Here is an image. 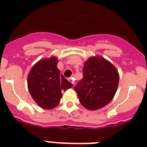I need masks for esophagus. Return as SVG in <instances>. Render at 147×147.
<instances>
[{"label":"esophagus","mask_w":147,"mask_h":147,"mask_svg":"<svg viewBox=\"0 0 147 147\" xmlns=\"http://www.w3.org/2000/svg\"><path fill=\"white\" fill-rule=\"evenodd\" d=\"M69 81L71 83V84H72V85H74V84H75V78H69Z\"/></svg>","instance_id":"esophagus-1"}]
</instances>
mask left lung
I'll return each instance as SVG.
<instances>
[{
    "label": "left lung",
    "instance_id": "8db88e82",
    "mask_svg": "<svg viewBox=\"0 0 147 147\" xmlns=\"http://www.w3.org/2000/svg\"><path fill=\"white\" fill-rule=\"evenodd\" d=\"M118 82V72L113 65L103 58L92 57L85 62L82 79L74 89L82 105L94 111L113 99Z\"/></svg>",
    "mask_w": 147,
    "mask_h": 147
}]
</instances>
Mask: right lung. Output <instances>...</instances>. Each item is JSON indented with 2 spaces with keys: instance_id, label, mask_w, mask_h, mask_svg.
Instances as JSON below:
<instances>
[{
  "instance_id": "right-lung-1",
  "label": "right lung",
  "mask_w": 147,
  "mask_h": 147,
  "mask_svg": "<svg viewBox=\"0 0 147 147\" xmlns=\"http://www.w3.org/2000/svg\"><path fill=\"white\" fill-rule=\"evenodd\" d=\"M57 63L55 57L40 60L29 73V92L43 109L56 107L62 98V92L72 87V84L60 75Z\"/></svg>"
}]
</instances>
